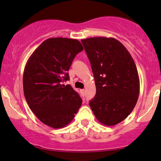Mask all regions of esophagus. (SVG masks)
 Listing matches in <instances>:
<instances>
[{
	"instance_id": "34e87169",
	"label": "esophagus",
	"mask_w": 161,
	"mask_h": 161,
	"mask_svg": "<svg viewBox=\"0 0 161 161\" xmlns=\"http://www.w3.org/2000/svg\"><path fill=\"white\" fill-rule=\"evenodd\" d=\"M80 92H81V95H82L83 96H85V90H81Z\"/></svg>"
}]
</instances>
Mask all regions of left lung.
Listing matches in <instances>:
<instances>
[{
	"instance_id": "left-lung-1",
	"label": "left lung",
	"mask_w": 161,
	"mask_h": 161,
	"mask_svg": "<svg viewBox=\"0 0 161 161\" xmlns=\"http://www.w3.org/2000/svg\"><path fill=\"white\" fill-rule=\"evenodd\" d=\"M81 42L96 82V94L89 105L101 124L117 125L130 114L139 98V78L133 59L116 38L101 36Z\"/></svg>"
}]
</instances>
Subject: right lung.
<instances>
[{"label": "right lung", "mask_w": 161, "mask_h": 161, "mask_svg": "<svg viewBox=\"0 0 161 161\" xmlns=\"http://www.w3.org/2000/svg\"><path fill=\"white\" fill-rule=\"evenodd\" d=\"M84 49L76 39L49 38L27 61L23 73L26 101L37 118L53 128L66 126L81 106L80 95L70 85L68 73L72 61Z\"/></svg>", "instance_id": "right-lung-1"}]
</instances>
